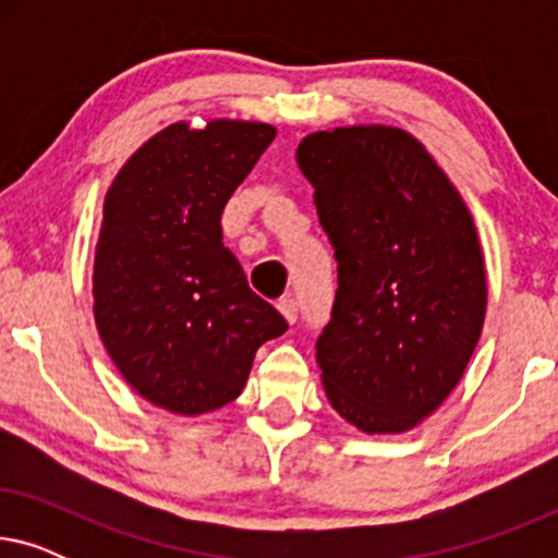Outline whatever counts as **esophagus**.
I'll use <instances>...</instances> for the list:
<instances>
[{
  "instance_id": "34e87169",
  "label": "esophagus",
  "mask_w": 558,
  "mask_h": 558,
  "mask_svg": "<svg viewBox=\"0 0 558 558\" xmlns=\"http://www.w3.org/2000/svg\"><path fill=\"white\" fill-rule=\"evenodd\" d=\"M277 307H279L281 315H284V319H287L289 325L296 323V315H300V304H296L294 296H281Z\"/></svg>"
}]
</instances>
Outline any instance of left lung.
Here are the masks:
<instances>
[{
  "label": "left lung",
  "instance_id": "1",
  "mask_svg": "<svg viewBox=\"0 0 558 558\" xmlns=\"http://www.w3.org/2000/svg\"><path fill=\"white\" fill-rule=\"evenodd\" d=\"M296 165L315 187L338 292L317 338L332 409L365 434H401L460 384L483 332L485 256L462 195L396 126L307 134Z\"/></svg>",
  "mask_w": 558,
  "mask_h": 558
}]
</instances>
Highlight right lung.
Returning <instances> with one entry per match:
<instances>
[{"instance_id": "1", "label": "right lung", "mask_w": 558, "mask_h": 558, "mask_svg": "<svg viewBox=\"0 0 558 558\" xmlns=\"http://www.w3.org/2000/svg\"><path fill=\"white\" fill-rule=\"evenodd\" d=\"M277 136L262 121L170 124L126 159L104 201L94 317L142 399L201 416L243 391L256 350L287 319L251 292L220 216Z\"/></svg>"}]
</instances>
